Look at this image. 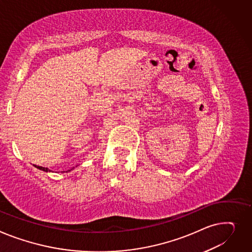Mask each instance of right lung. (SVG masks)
I'll use <instances>...</instances> for the list:
<instances>
[{"label":"right lung","instance_id":"obj_1","mask_svg":"<svg viewBox=\"0 0 252 252\" xmlns=\"http://www.w3.org/2000/svg\"><path fill=\"white\" fill-rule=\"evenodd\" d=\"M34 167H36L37 169H39V170H42V171H44V172H50V170L48 169V168H45V167H42V166H37V165H33ZM70 171V170H69Z\"/></svg>","mask_w":252,"mask_h":252}]
</instances>
